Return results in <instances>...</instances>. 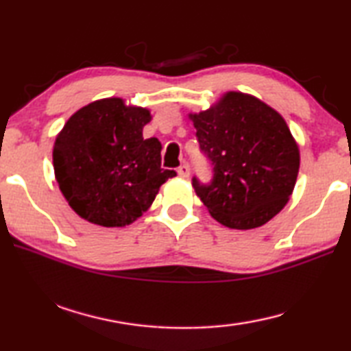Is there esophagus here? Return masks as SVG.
I'll use <instances>...</instances> for the list:
<instances>
[{"instance_id":"1","label":"esophagus","mask_w":351,"mask_h":351,"mask_svg":"<svg viewBox=\"0 0 351 351\" xmlns=\"http://www.w3.org/2000/svg\"><path fill=\"white\" fill-rule=\"evenodd\" d=\"M178 175H180L181 178H189V175H190V169H189V165L187 164H182L180 169H178Z\"/></svg>"}]
</instances>
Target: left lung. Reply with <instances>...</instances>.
<instances>
[{
  "label": "left lung",
  "instance_id": "1",
  "mask_svg": "<svg viewBox=\"0 0 351 351\" xmlns=\"http://www.w3.org/2000/svg\"><path fill=\"white\" fill-rule=\"evenodd\" d=\"M189 119L213 165L209 186L192 180L210 215L239 230L274 218L289 201L300 167L299 145L280 112L251 94L228 91Z\"/></svg>",
  "mask_w": 351,
  "mask_h": 351
}]
</instances>
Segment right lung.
Wrapping results in <instances>:
<instances>
[{
  "mask_svg": "<svg viewBox=\"0 0 351 351\" xmlns=\"http://www.w3.org/2000/svg\"><path fill=\"white\" fill-rule=\"evenodd\" d=\"M150 121V110L121 97L94 100L68 119L52 162L63 197L80 218L104 228L132 224L176 176L161 167V142L142 136Z\"/></svg>",
  "mask_w": 351,
  "mask_h": 351,
  "instance_id": "add662e5",
  "label": "right lung"
}]
</instances>
